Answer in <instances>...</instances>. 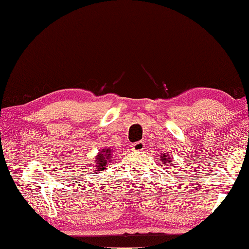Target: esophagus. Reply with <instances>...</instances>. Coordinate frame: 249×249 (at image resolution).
I'll use <instances>...</instances> for the list:
<instances>
[{
	"mask_svg": "<svg viewBox=\"0 0 249 249\" xmlns=\"http://www.w3.org/2000/svg\"><path fill=\"white\" fill-rule=\"evenodd\" d=\"M144 149L143 142H137L132 143V150L133 151H142Z\"/></svg>",
	"mask_w": 249,
	"mask_h": 249,
	"instance_id": "34e87169",
	"label": "esophagus"
}]
</instances>
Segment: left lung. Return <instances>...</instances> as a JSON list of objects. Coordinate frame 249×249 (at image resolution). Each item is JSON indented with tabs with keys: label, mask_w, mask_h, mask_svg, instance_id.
Instances as JSON below:
<instances>
[{
	"label": "left lung",
	"mask_w": 249,
	"mask_h": 249,
	"mask_svg": "<svg viewBox=\"0 0 249 249\" xmlns=\"http://www.w3.org/2000/svg\"><path fill=\"white\" fill-rule=\"evenodd\" d=\"M160 159V165L162 167H163V165H166V168H167L168 166H171V163H174L172 161L173 160V157L169 155L168 153H161Z\"/></svg>",
	"instance_id": "8db88e82"
}]
</instances>
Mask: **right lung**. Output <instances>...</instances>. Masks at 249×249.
I'll list each match as a JSON object with an SVG mask.
<instances>
[{
	"label": "right lung",
	"mask_w": 249,
	"mask_h": 249,
	"mask_svg": "<svg viewBox=\"0 0 249 249\" xmlns=\"http://www.w3.org/2000/svg\"><path fill=\"white\" fill-rule=\"evenodd\" d=\"M113 151L112 149L107 148V149H102L100 152L97 154V156L94 159L93 162V167L95 169V172L100 173L101 171L107 170V169L110 167V165L113 161Z\"/></svg>",
	"instance_id": "obj_1"
}]
</instances>
